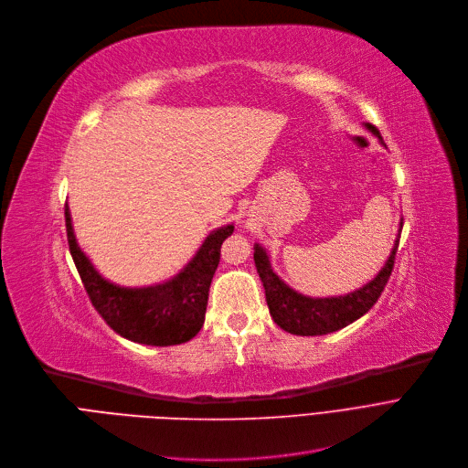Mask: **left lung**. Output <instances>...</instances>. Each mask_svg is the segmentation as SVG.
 <instances>
[{
  "mask_svg": "<svg viewBox=\"0 0 468 468\" xmlns=\"http://www.w3.org/2000/svg\"><path fill=\"white\" fill-rule=\"evenodd\" d=\"M364 127L383 143V137L379 129L371 123H364ZM399 232H402V222H399L398 236L394 239V248L385 262L383 269L377 272L373 280H369L360 289L346 295H335V297H308L293 287H289L272 269L271 257L261 243H255L253 259L259 278L264 287L266 304H269L272 320L287 333L303 337H314V335H327L337 329L346 327L348 324L362 318L367 310L381 297L383 289L390 278L394 257L399 241Z\"/></svg>",
  "mask_w": 468,
  "mask_h": 468,
  "instance_id": "left-lung-1",
  "label": "left lung"
}]
</instances>
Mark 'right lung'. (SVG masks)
<instances>
[{"label": "right lung", "instance_id": "add662e5", "mask_svg": "<svg viewBox=\"0 0 468 468\" xmlns=\"http://www.w3.org/2000/svg\"><path fill=\"white\" fill-rule=\"evenodd\" d=\"M64 217L70 255L85 292L110 327L133 343L150 346L181 345L197 335L206 320L209 285L218 266L220 246L234 232V225L209 232L196 255L173 278L146 287H123L101 276L81 251L69 204Z\"/></svg>", "mask_w": 468, "mask_h": 468}]
</instances>
